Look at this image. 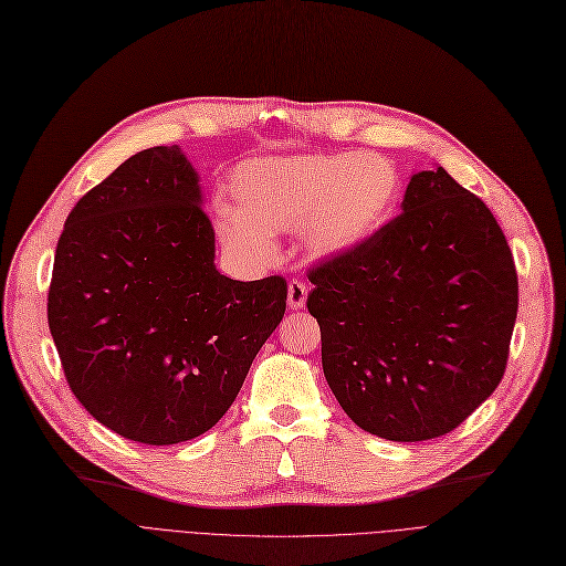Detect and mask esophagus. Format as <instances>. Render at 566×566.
<instances>
[{"label":"esophagus","instance_id":"esophagus-1","mask_svg":"<svg viewBox=\"0 0 566 566\" xmlns=\"http://www.w3.org/2000/svg\"><path fill=\"white\" fill-rule=\"evenodd\" d=\"M286 303L291 310H303L307 303V286L298 280H293L289 284V293H286Z\"/></svg>","mask_w":566,"mask_h":566}]
</instances>
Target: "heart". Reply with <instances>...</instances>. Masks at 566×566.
Masks as SVG:
<instances>
[{"mask_svg":"<svg viewBox=\"0 0 566 566\" xmlns=\"http://www.w3.org/2000/svg\"><path fill=\"white\" fill-rule=\"evenodd\" d=\"M397 167L374 154H312L248 160L231 176V213L218 220L224 248L265 259L271 233L298 231L312 259L360 250L390 222L399 201Z\"/></svg>","mask_w":566,"mask_h":566,"instance_id":"obj_1","label":"heart"}]
</instances>
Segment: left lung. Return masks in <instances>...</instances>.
<instances>
[{"instance_id":"left-lung-1","label":"left lung","mask_w":566,"mask_h":566,"mask_svg":"<svg viewBox=\"0 0 566 566\" xmlns=\"http://www.w3.org/2000/svg\"><path fill=\"white\" fill-rule=\"evenodd\" d=\"M310 282L325 380L360 429L395 442L444 436L502 380L516 265L486 203L442 167L412 174L401 216Z\"/></svg>"}]
</instances>
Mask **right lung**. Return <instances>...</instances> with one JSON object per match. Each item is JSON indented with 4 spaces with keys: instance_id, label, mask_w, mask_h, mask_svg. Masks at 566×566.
Listing matches in <instances>:
<instances>
[{
    "instance_id": "obj_1",
    "label": "right lung",
    "mask_w": 566,
    "mask_h": 566,
    "mask_svg": "<svg viewBox=\"0 0 566 566\" xmlns=\"http://www.w3.org/2000/svg\"><path fill=\"white\" fill-rule=\"evenodd\" d=\"M201 203L181 148H144L75 203L56 243L48 323L66 380L135 442L216 427L286 310L284 277L220 275Z\"/></svg>"
}]
</instances>
